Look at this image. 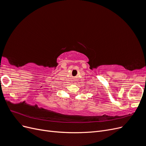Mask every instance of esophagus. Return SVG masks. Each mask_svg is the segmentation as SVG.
Masks as SVG:
<instances>
[{
    "label": "esophagus",
    "instance_id": "1",
    "mask_svg": "<svg viewBox=\"0 0 146 146\" xmlns=\"http://www.w3.org/2000/svg\"><path fill=\"white\" fill-rule=\"evenodd\" d=\"M74 84H75V85H77V83H74Z\"/></svg>",
    "mask_w": 146,
    "mask_h": 146
}]
</instances>
